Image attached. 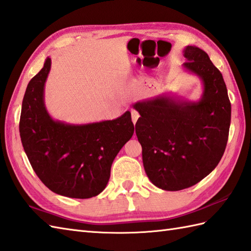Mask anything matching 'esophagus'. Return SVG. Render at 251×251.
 Returning <instances> with one entry per match:
<instances>
[{
	"instance_id": "esophagus-1",
	"label": "esophagus",
	"mask_w": 251,
	"mask_h": 251,
	"mask_svg": "<svg viewBox=\"0 0 251 251\" xmlns=\"http://www.w3.org/2000/svg\"><path fill=\"white\" fill-rule=\"evenodd\" d=\"M139 113H138V112L136 111V110H132L131 111V120H132V123H134V124H136L137 123V120L139 119Z\"/></svg>"
}]
</instances>
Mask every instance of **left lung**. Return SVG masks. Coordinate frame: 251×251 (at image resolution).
I'll list each match as a JSON object with an SVG mask.
<instances>
[{
  "instance_id": "left-lung-1",
  "label": "left lung",
  "mask_w": 251,
  "mask_h": 251,
  "mask_svg": "<svg viewBox=\"0 0 251 251\" xmlns=\"http://www.w3.org/2000/svg\"><path fill=\"white\" fill-rule=\"evenodd\" d=\"M185 70L196 74L204 90L200 101L166 96L134 104L140 117L136 135L146 174L157 188L179 191L209 175L225 153L231 102L221 72L196 46L183 50Z\"/></svg>"
}]
</instances>
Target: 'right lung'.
Instances as JSON below:
<instances>
[{
  "mask_svg": "<svg viewBox=\"0 0 251 251\" xmlns=\"http://www.w3.org/2000/svg\"><path fill=\"white\" fill-rule=\"evenodd\" d=\"M50 63L47 58L26 86L19 122L21 142L36 176L50 191L90 199L104 190L112 163L134 135L131 114L126 111L115 120L85 125L54 121L44 104Z\"/></svg>",
  "mask_w": 251,
  "mask_h": 251,
  "instance_id": "right-lung-1",
  "label": "right lung"
}]
</instances>
